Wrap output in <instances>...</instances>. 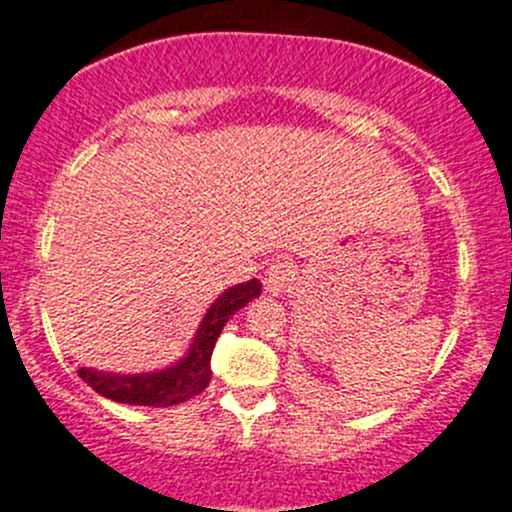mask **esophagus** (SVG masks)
Returning a JSON list of instances; mask_svg holds the SVG:
<instances>
[{
	"label": "esophagus",
	"instance_id": "esophagus-1",
	"mask_svg": "<svg viewBox=\"0 0 512 512\" xmlns=\"http://www.w3.org/2000/svg\"><path fill=\"white\" fill-rule=\"evenodd\" d=\"M263 286L273 296H281V293L291 291V273H288L286 263H273L266 268V276H263Z\"/></svg>",
	"mask_w": 512,
	"mask_h": 512
}]
</instances>
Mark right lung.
<instances>
[{
	"label": "right lung",
	"mask_w": 512,
	"mask_h": 512,
	"mask_svg": "<svg viewBox=\"0 0 512 512\" xmlns=\"http://www.w3.org/2000/svg\"><path fill=\"white\" fill-rule=\"evenodd\" d=\"M261 296V281H251L231 286L206 308L194 338L184 356L171 366L149 373H106L96 368H77L79 378L86 386L94 388L99 396L109 401L126 403V406H154L169 408L199 396L211 381V353L216 338L224 331L226 321L249 301Z\"/></svg>",
	"instance_id": "add662e5"
}]
</instances>
